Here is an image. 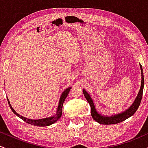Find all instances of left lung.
Masks as SVG:
<instances>
[{
    "instance_id": "obj_1",
    "label": "left lung",
    "mask_w": 148,
    "mask_h": 148,
    "mask_svg": "<svg viewBox=\"0 0 148 148\" xmlns=\"http://www.w3.org/2000/svg\"><path fill=\"white\" fill-rule=\"evenodd\" d=\"M140 70H141V85H140V90L138 92V94L137 95L136 99L134 100V103L128 109L126 110L125 111L123 112V113H118V114L112 115V116H103V115H101L100 113L97 111L95 106L94 102L93 100L91 98L90 95L83 89V92H84V95L87 99V101L89 103L90 106L91 108V115L92 118L94 119L95 121L99 123L101 125H114V124H118L121 123V122L124 121L126 119L129 118L130 117L133 115L137 109L138 108L139 106H140V101L142 99L143 92V87H144V76H143V68L141 64H140Z\"/></svg>"
}]
</instances>
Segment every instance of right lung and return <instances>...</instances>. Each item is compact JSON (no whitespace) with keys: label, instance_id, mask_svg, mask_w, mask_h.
Returning a JSON list of instances; mask_svg holds the SVG:
<instances>
[{"label":"right lung","instance_id":"add662e5","mask_svg":"<svg viewBox=\"0 0 148 148\" xmlns=\"http://www.w3.org/2000/svg\"><path fill=\"white\" fill-rule=\"evenodd\" d=\"M71 88H72L70 87L67 88V89H66L62 93V95H61L60 96V100H59V103H58V106L56 113L53 116L49 117V118H46L43 119H39V120H32V119H28V118H25V117L23 116H21V115H20L19 114H18V113L14 111V108L12 107L8 97H7V99H8V101L10 105V108H11V110L12 111L13 113H14L16 115H17L18 117H19L20 118L22 119L23 121L26 122L27 123L30 124V125H35V126L47 127V126H49V125H52V124L55 123L56 122L58 121V120H59V119L61 118V116H62V105H63V103L64 100L66 99V97H67V96L68 95Z\"/></svg>","mask_w":148,"mask_h":148}]
</instances>
